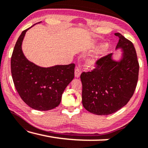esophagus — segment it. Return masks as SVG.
Segmentation results:
<instances>
[{
    "label": "esophagus",
    "mask_w": 148,
    "mask_h": 148,
    "mask_svg": "<svg viewBox=\"0 0 148 148\" xmlns=\"http://www.w3.org/2000/svg\"><path fill=\"white\" fill-rule=\"evenodd\" d=\"M81 73H82L81 69L77 67L75 70V77H79Z\"/></svg>",
    "instance_id": "esophagus-1"
}]
</instances>
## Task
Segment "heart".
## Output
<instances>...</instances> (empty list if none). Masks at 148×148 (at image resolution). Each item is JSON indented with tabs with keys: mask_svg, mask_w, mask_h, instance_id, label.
Segmentation results:
<instances>
[{
	"mask_svg": "<svg viewBox=\"0 0 148 148\" xmlns=\"http://www.w3.org/2000/svg\"><path fill=\"white\" fill-rule=\"evenodd\" d=\"M107 49H108V47H107V46H103L102 48V50H100V53H99V55L96 56H94V58H91L90 60H89V62H90V64L94 63V62L95 61H96V60L97 59H98V58H100L101 56L103 55V54H104L105 53V52H106Z\"/></svg>",
	"mask_w": 148,
	"mask_h": 148,
	"instance_id": "heart-1",
	"label": "heart"
}]
</instances>
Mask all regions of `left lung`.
I'll return each instance as SVG.
<instances>
[{
    "mask_svg": "<svg viewBox=\"0 0 148 148\" xmlns=\"http://www.w3.org/2000/svg\"><path fill=\"white\" fill-rule=\"evenodd\" d=\"M115 36L119 38L116 48L124 51L123 59L114 61L112 54H108L95 62V69L80 76L83 106L96 115L112 114L125 106L138 81L139 64L134 46L120 33Z\"/></svg>",
    "mask_w": 148,
    "mask_h": 148,
    "instance_id": "8db88e82",
    "label": "left lung"
}]
</instances>
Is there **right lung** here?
<instances>
[{
	"label": "right lung",
	"mask_w": 148,
	"mask_h": 148,
	"mask_svg": "<svg viewBox=\"0 0 148 148\" xmlns=\"http://www.w3.org/2000/svg\"><path fill=\"white\" fill-rule=\"evenodd\" d=\"M29 28L22 32L14 47L11 60L12 77L18 94L26 104L38 110H51L60 104L64 89L73 79L75 64L43 68L28 60L21 45Z\"/></svg>",
	"instance_id": "right-lung-1"
}]
</instances>
